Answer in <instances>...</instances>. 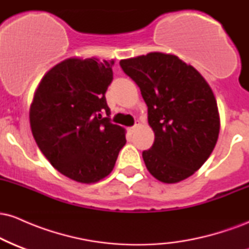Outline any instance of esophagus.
I'll return each mask as SVG.
<instances>
[{"label":"esophagus","mask_w":249,"mask_h":249,"mask_svg":"<svg viewBox=\"0 0 249 249\" xmlns=\"http://www.w3.org/2000/svg\"><path fill=\"white\" fill-rule=\"evenodd\" d=\"M139 125H141V124H139V121H137V122H136V124H134L132 127H130V128H128V130H130V132H134V131H136L137 128L139 127Z\"/></svg>","instance_id":"obj_1"}]
</instances>
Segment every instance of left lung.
<instances>
[{"instance_id": "obj_1", "label": "left lung", "mask_w": 249, "mask_h": 249, "mask_svg": "<svg viewBox=\"0 0 249 249\" xmlns=\"http://www.w3.org/2000/svg\"><path fill=\"white\" fill-rule=\"evenodd\" d=\"M147 105L154 142L142 152L148 172L174 184L198 171L212 153L220 118L213 91L192 65L162 53L122 59Z\"/></svg>"}]
</instances>
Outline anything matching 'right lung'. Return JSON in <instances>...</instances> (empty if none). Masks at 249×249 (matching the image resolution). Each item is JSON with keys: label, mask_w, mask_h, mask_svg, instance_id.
I'll return each instance as SVG.
<instances>
[{"label": "right lung", "mask_w": 249, "mask_h": 249, "mask_svg": "<svg viewBox=\"0 0 249 249\" xmlns=\"http://www.w3.org/2000/svg\"><path fill=\"white\" fill-rule=\"evenodd\" d=\"M113 64L93 57L65 59L45 73L31 103L37 146L58 172L82 184L108 176L126 142L124 128L110 122L105 98Z\"/></svg>", "instance_id": "1"}]
</instances>
